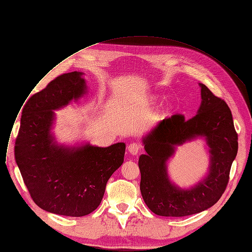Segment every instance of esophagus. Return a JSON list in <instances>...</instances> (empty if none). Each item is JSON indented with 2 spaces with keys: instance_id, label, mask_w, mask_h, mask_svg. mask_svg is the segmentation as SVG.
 Instances as JSON below:
<instances>
[{
  "instance_id": "obj_1",
  "label": "esophagus",
  "mask_w": 252,
  "mask_h": 252,
  "mask_svg": "<svg viewBox=\"0 0 252 252\" xmlns=\"http://www.w3.org/2000/svg\"><path fill=\"white\" fill-rule=\"evenodd\" d=\"M128 151L133 156L137 155L141 151V144H139L137 142H132L128 145Z\"/></svg>"
}]
</instances>
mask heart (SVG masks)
<instances>
[{"instance_id": "obj_1", "label": "heart", "mask_w": 252, "mask_h": 252, "mask_svg": "<svg viewBox=\"0 0 252 252\" xmlns=\"http://www.w3.org/2000/svg\"><path fill=\"white\" fill-rule=\"evenodd\" d=\"M150 101H151V103H153V102H154V99H151ZM170 110H171V107H170L169 105H165V106L161 107L159 113H160V115H167V114L170 112Z\"/></svg>"}]
</instances>
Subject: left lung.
<instances>
[{
	"mask_svg": "<svg viewBox=\"0 0 252 252\" xmlns=\"http://www.w3.org/2000/svg\"><path fill=\"white\" fill-rule=\"evenodd\" d=\"M201 105L197 115L186 120L175 114L160 121L143 138L146 155H141L140 191L149 209L162 217H185L208 210L225 192L232 162L238 152V134L230 108L200 83ZM197 136H204L211 153V167L207 178L191 189L173 186L165 169L174 146Z\"/></svg>",
	"mask_w": 252,
	"mask_h": 252,
	"instance_id": "1",
	"label": "left lung"
}]
</instances>
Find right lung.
I'll list each match as a JSON object with an SVG mask.
<instances>
[{
	"mask_svg": "<svg viewBox=\"0 0 252 252\" xmlns=\"http://www.w3.org/2000/svg\"><path fill=\"white\" fill-rule=\"evenodd\" d=\"M81 75L76 71L62 74L26 101L14 150L32 200L44 211L67 217H83L97 208L125 154L123 142L69 149L53 141V110L84 94Z\"/></svg>",
	"mask_w": 252,
	"mask_h": 252,
	"instance_id": "obj_1",
	"label": "right lung"
}]
</instances>
